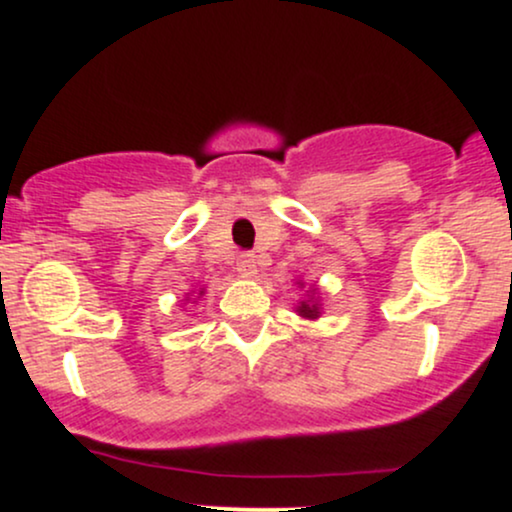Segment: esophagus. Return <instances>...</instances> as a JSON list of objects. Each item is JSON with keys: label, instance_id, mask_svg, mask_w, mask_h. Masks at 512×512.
<instances>
[{"label": "esophagus", "instance_id": "1", "mask_svg": "<svg viewBox=\"0 0 512 512\" xmlns=\"http://www.w3.org/2000/svg\"><path fill=\"white\" fill-rule=\"evenodd\" d=\"M236 269L243 276H255L257 274V257L252 255V252H243V255L238 257Z\"/></svg>", "mask_w": 512, "mask_h": 512}]
</instances>
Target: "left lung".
<instances>
[{"label":"left lung","instance_id":"1","mask_svg":"<svg viewBox=\"0 0 512 512\" xmlns=\"http://www.w3.org/2000/svg\"><path fill=\"white\" fill-rule=\"evenodd\" d=\"M298 313H301L303 317H310V320H313V317H317L320 315V310H317V305L315 303H301L298 305Z\"/></svg>","mask_w":512,"mask_h":512}]
</instances>
